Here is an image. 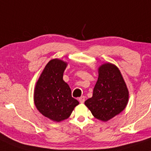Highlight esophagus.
<instances>
[{"instance_id": "esophagus-1", "label": "esophagus", "mask_w": 151, "mask_h": 151, "mask_svg": "<svg viewBox=\"0 0 151 151\" xmlns=\"http://www.w3.org/2000/svg\"><path fill=\"white\" fill-rule=\"evenodd\" d=\"M79 101L81 103H84V101H85V97H84V96H81V97L79 99Z\"/></svg>"}]
</instances>
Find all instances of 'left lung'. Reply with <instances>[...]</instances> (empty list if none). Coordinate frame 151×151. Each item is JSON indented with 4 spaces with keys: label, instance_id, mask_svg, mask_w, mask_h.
Listing matches in <instances>:
<instances>
[{
    "label": "left lung",
    "instance_id": "1",
    "mask_svg": "<svg viewBox=\"0 0 151 151\" xmlns=\"http://www.w3.org/2000/svg\"><path fill=\"white\" fill-rule=\"evenodd\" d=\"M99 78L93 96L85 101L96 119L107 122L119 115L126 108L129 91L120 71L115 65L106 63L99 69Z\"/></svg>",
    "mask_w": 151,
    "mask_h": 151
}]
</instances>
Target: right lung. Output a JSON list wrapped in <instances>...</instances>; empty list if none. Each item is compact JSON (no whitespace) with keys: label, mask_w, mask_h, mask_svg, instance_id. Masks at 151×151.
Returning <instances> with one entry per match:
<instances>
[{"label":"right lung","mask_w":151,"mask_h":151,"mask_svg":"<svg viewBox=\"0 0 151 151\" xmlns=\"http://www.w3.org/2000/svg\"><path fill=\"white\" fill-rule=\"evenodd\" d=\"M68 63L55 58L47 63L36 81L34 92L36 108L42 115L53 122L68 119L77 105L72 97L69 85L63 80Z\"/></svg>","instance_id":"add662e5"}]
</instances>
